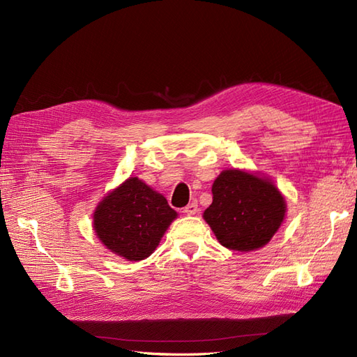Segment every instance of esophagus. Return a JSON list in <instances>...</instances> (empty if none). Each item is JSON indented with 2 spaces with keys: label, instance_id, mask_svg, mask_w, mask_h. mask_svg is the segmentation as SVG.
I'll return each instance as SVG.
<instances>
[{
  "label": "esophagus",
  "instance_id": "34e87169",
  "mask_svg": "<svg viewBox=\"0 0 357 357\" xmlns=\"http://www.w3.org/2000/svg\"><path fill=\"white\" fill-rule=\"evenodd\" d=\"M197 211H199L197 202H191V204H188V205L184 208V213H185L187 215H195V214H197Z\"/></svg>",
  "mask_w": 357,
  "mask_h": 357
}]
</instances>
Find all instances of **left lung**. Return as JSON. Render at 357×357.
<instances>
[{
	"label": "left lung",
	"mask_w": 357,
	"mask_h": 357,
	"mask_svg": "<svg viewBox=\"0 0 357 357\" xmlns=\"http://www.w3.org/2000/svg\"><path fill=\"white\" fill-rule=\"evenodd\" d=\"M285 213V197L270 179L232 169L214 181L204 218L225 248L252 252L273 238Z\"/></svg>",
	"instance_id": "1"
}]
</instances>
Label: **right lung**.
<instances>
[{
	"label": "right lung",
	"mask_w": 357,
	"mask_h": 357,
	"mask_svg": "<svg viewBox=\"0 0 357 357\" xmlns=\"http://www.w3.org/2000/svg\"><path fill=\"white\" fill-rule=\"evenodd\" d=\"M176 215L162 195L139 178H128L100 200L93 227L107 249L128 261H142L157 249Z\"/></svg>",
	"instance_id": "obj_1"
}]
</instances>
